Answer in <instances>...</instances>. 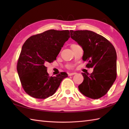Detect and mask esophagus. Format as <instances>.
Instances as JSON below:
<instances>
[{
  "instance_id": "1",
  "label": "esophagus",
  "mask_w": 129,
  "mask_h": 129,
  "mask_svg": "<svg viewBox=\"0 0 129 129\" xmlns=\"http://www.w3.org/2000/svg\"><path fill=\"white\" fill-rule=\"evenodd\" d=\"M76 74V73H69V76H72V75H75V74Z\"/></svg>"
}]
</instances>
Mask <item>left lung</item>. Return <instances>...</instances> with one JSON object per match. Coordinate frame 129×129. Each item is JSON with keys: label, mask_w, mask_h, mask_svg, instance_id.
Returning a JSON list of instances; mask_svg holds the SVG:
<instances>
[{"label": "left lung", "mask_w": 129, "mask_h": 129, "mask_svg": "<svg viewBox=\"0 0 129 129\" xmlns=\"http://www.w3.org/2000/svg\"><path fill=\"white\" fill-rule=\"evenodd\" d=\"M71 38L81 46L83 59L93 72L82 73L84 81L78 88L82 94L93 99L105 95L116 78L117 55L112 44L106 38L90 30H70Z\"/></svg>", "instance_id": "obj_1"}]
</instances>
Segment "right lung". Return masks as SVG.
Listing matches in <instances>:
<instances>
[{
	"instance_id": "right-lung-1",
	"label": "right lung",
	"mask_w": 129,
	"mask_h": 129,
	"mask_svg": "<svg viewBox=\"0 0 129 129\" xmlns=\"http://www.w3.org/2000/svg\"><path fill=\"white\" fill-rule=\"evenodd\" d=\"M69 34L68 30H49L30 37L24 43L17 72L24 91L30 96L44 99L52 96L63 79L68 76L65 72L49 76L45 65L56 60Z\"/></svg>"
}]
</instances>
